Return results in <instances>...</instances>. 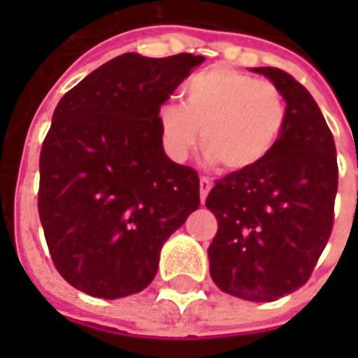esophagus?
<instances>
[{"label":"esophagus","mask_w":358,"mask_h":358,"mask_svg":"<svg viewBox=\"0 0 358 358\" xmlns=\"http://www.w3.org/2000/svg\"><path fill=\"white\" fill-rule=\"evenodd\" d=\"M210 187H213V182L207 176H201L199 178V195H201V201H205V197L209 195Z\"/></svg>","instance_id":"esophagus-1"}]
</instances>
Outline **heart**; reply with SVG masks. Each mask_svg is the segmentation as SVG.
I'll return each mask as SVG.
<instances>
[{
  "mask_svg": "<svg viewBox=\"0 0 358 358\" xmlns=\"http://www.w3.org/2000/svg\"><path fill=\"white\" fill-rule=\"evenodd\" d=\"M287 105L270 82L228 66L192 76L184 86V105L159 107L166 151L184 159L199 140L213 163L226 171H249L264 163L284 132Z\"/></svg>",
  "mask_w": 358,
  "mask_h": 358,
  "instance_id": "heart-1",
  "label": "heart"
}]
</instances>
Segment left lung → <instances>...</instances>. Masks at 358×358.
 I'll use <instances>...</instances> for the list:
<instances>
[{"label":"left lung","mask_w":358,"mask_h":358,"mask_svg":"<svg viewBox=\"0 0 358 358\" xmlns=\"http://www.w3.org/2000/svg\"><path fill=\"white\" fill-rule=\"evenodd\" d=\"M253 71L282 92L287 118L264 163L226 174L207 195L218 222L209 245L210 278L240 299L276 301L307 284L330 240L338 157L307 88L280 69Z\"/></svg>","instance_id":"left-lung-1"}]
</instances>
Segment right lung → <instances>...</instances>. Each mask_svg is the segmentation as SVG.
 <instances>
[{
  "instance_id": "1",
  "label": "right lung",
  "mask_w": 358,
  "mask_h": 358,
  "mask_svg": "<svg viewBox=\"0 0 358 358\" xmlns=\"http://www.w3.org/2000/svg\"><path fill=\"white\" fill-rule=\"evenodd\" d=\"M205 59L124 53L69 90L40 153L38 213L51 261L76 289H145L159 253L199 207V176L163 151L159 107Z\"/></svg>"
}]
</instances>
